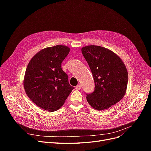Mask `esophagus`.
Returning <instances> with one entry per match:
<instances>
[{
    "mask_svg": "<svg viewBox=\"0 0 151 151\" xmlns=\"http://www.w3.org/2000/svg\"><path fill=\"white\" fill-rule=\"evenodd\" d=\"M81 89V84L77 85V86L76 87V89H77V90H80Z\"/></svg>",
    "mask_w": 151,
    "mask_h": 151,
    "instance_id": "34e87169",
    "label": "esophagus"
}]
</instances>
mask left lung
I'll return each instance as SVG.
<instances>
[{
    "instance_id": "left-lung-1",
    "label": "left lung",
    "mask_w": 151,
    "mask_h": 151,
    "mask_svg": "<svg viewBox=\"0 0 151 151\" xmlns=\"http://www.w3.org/2000/svg\"><path fill=\"white\" fill-rule=\"evenodd\" d=\"M94 80V91L86 94L88 103L97 110L115 104L125 94L128 72L122 59L106 48L89 45L81 49Z\"/></svg>"
}]
</instances>
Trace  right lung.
<instances>
[{
  "instance_id": "right-lung-1",
  "label": "right lung",
  "mask_w": 151,
  "mask_h": 151,
  "mask_svg": "<svg viewBox=\"0 0 151 151\" xmlns=\"http://www.w3.org/2000/svg\"><path fill=\"white\" fill-rule=\"evenodd\" d=\"M70 48L65 45L45 48L31 59L24 78V88L36 105L48 111H55L64 104L74 87L62 70V62Z\"/></svg>"
}]
</instances>
